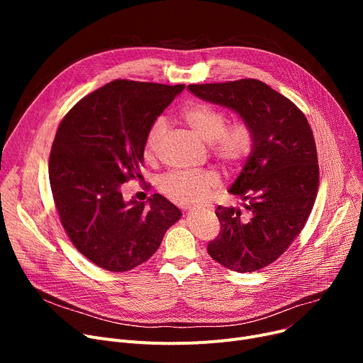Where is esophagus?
<instances>
[{"label":"esophagus","instance_id":"esophagus-1","mask_svg":"<svg viewBox=\"0 0 363 363\" xmlns=\"http://www.w3.org/2000/svg\"><path fill=\"white\" fill-rule=\"evenodd\" d=\"M189 211H191V208H189Z\"/></svg>","mask_w":363,"mask_h":363}]
</instances>
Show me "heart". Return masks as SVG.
<instances>
[{"label": "heart", "instance_id": "obj_1", "mask_svg": "<svg viewBox=\"0 0 363 363\" xmlns=\"http://www.w3.org/2000/svg\"><path fill=\"white\" fill-rule=\"evenodd\" d=\"M182 119L191 128L196 135L204 143L212 144L213 155L226 166L241 163L253 145V135L249 125L237 122L228 125L226 114L206 103H189L182 111ZM167 129L166 121L159 118L147 132L144 156L155 157ZM218 185V179L211 172H169L160 179V189L177 203L188 204L203 200Z\"/></svg>", "mask_w": 363, "mask_h": 363}]
</instances>
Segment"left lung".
<instances>
[{
    "mask_svg": "<svg viewBox=\"0 0 363 363\" xmlns=\"http://www.w3.org/2000/svg\"><path fill=\"white\" fill-rule=\"evenodd\" d=\"M196 97L235 111L253 145L228 189L241 207L219 206L213 260L235 272H255L277 260L300 234L313 207L319 166L312 129L301 110L257 79L188 85Z\"/></svg>",
    "mask_w": 363,
    "mask_h": 363,
    "instance_id": "1",
    "label": "left lung"
}]
</instances>
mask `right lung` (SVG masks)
I'll list each match as a JSON object with an SVG mask.
<instances>
[{
  "label": "right lung",
  "instance_id": "obj_1",
  "mask_svg": "<svg viewBox=\"0 0 363 363\" xmlns=\"http://www.w3.org/2000/svg\"><path fill=\"white\" fill-rule=\"evenodd\" d=\"M185 85L118 79L76 104L57 129L48 163L57 212L86 259L125 272L159 249L181 211L160 194L125 201L122 185L141 178L151 125Z\"/></svg>",
  "mask_w": 363,
  "mask_h": 363
}]
</instances>
